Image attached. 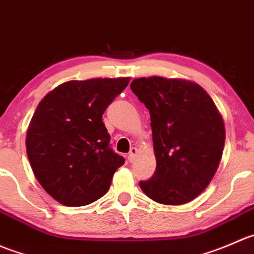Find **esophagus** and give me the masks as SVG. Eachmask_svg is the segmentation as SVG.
<instances>
[{
	"label": "esophagus",
	"mask_w": 254,
	"mask_h": 254,
	"mask_svg": "<svg viewBox=\"0 0 254 254\" xmlns=\"http://www.w3.org/2000/svg\"><path fill=\"white\" fill-rule=\"evenodd\" d=\"M137 153H138L137 148H130L129 153H128V160H129L130 163L134 162L135 157H137Z\"/></svg>",
	"instance_id": "34e87169"
}]
</instances>
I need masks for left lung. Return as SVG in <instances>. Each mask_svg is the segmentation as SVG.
I'll use <instances>...</instances> for the list:
<instances>
[{"mask_svg": "<svg viewBox=\"0 0 254 254\" xmlns=\"http://www.w3.org/2000/svg\"><path fill=\"white\" fill-rule=\"evenodd\" d=\"M130 90L149 110L157 168L142 191L164 205L199 196L217 170L225 145V125L212 99L189 80L139 77Z\"/></svg>", "mask_w": 254, "mask_h": 254, "instance_id": "obj_1", "label": "left lung"}]
</instances>
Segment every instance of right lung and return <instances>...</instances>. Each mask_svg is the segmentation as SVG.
Returning a JSON list of instances; mask_svg holds the SVG:
<instances>
[{
  "instance_id": "obj_1",
  "label": "right lung",
  "mask_w": 254,
  "mask_h": 254,
  "mask_svg": "<svg viewBox=\"0 0 254 254\" xmlns=\"http://www.w3.org/2000/svg\"><path fill=\"white\" fill-rule=\"evenodd\" d=\"M129 80H71L37 106L27 130V155L39 184L60 204L85 206L99 200L125 164L110 147L102 115Z\"/></svg>"
}]
</instances>
